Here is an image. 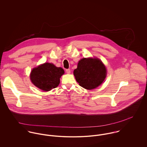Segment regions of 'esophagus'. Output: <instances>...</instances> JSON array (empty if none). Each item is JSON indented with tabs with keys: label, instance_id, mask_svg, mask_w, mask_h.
<instances>
[{
	"label": "esophagus",
	"instance_id": "obj_1",
	"mask_svg": "<svg viewBox=\"0 0 147 147\" xmlns=\"http://www.w3.org/2000/svg\"><path fill=\"white\" fill-rule=\"evenodd\" d=\"M65 72H66V73H67V74H69L71 73V70H70L69 69H67L65 70Z\"/></svg>",
	"mask_w": 147,
	"mask_h": 147
}]
</instances>
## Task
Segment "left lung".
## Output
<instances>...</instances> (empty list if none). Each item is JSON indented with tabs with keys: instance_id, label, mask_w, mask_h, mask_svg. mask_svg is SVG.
I'll return each mask as SVG.
<instances>
[{
	"instance_id": "left-lung-1",
	"label": "left lung",
	"mask_w": 147,
	"mask_h": 147,
	"mask_svg": "<svg viewBox=\"0 0 147 147\" xmlns=\"http://www.w3.org/2000/svg\"><path fill=\"white\" fill-rule=\"evenodd\" d=\"M107 74L105 65L98 58H83L79 61L74 75L79 85L93 89L103 83Z\"/></svg>"
}]
</instances>
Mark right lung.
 Masks as SVG:
<instances>
[{
    "label": "right lung",
    "mask_w": 147,
    "mask_h": 147,
    "mask_svg": "<svg viewBox=\"0 0 147 147\" xmlns=\"http://www.w3.org/2000/svg\"><path fill=\"white\" fill-rule=\"evenodd\" d=\"M64 74L63 68L52 63H45L34 68L30 79L36 86L43 91H49L57 88L60 83V78Z\"/></svg>",
    "instance_id": "obj_1"
}]
</instances>
